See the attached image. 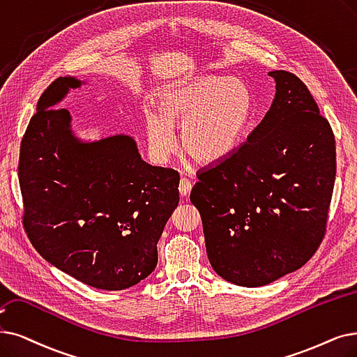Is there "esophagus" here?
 <instances>
[{
	"label": "esophagus",
	"instance_id": "esophagus-1",
	"mask_svg": "<svg viewBox=\"0 0 357 357\" xmlns=\"http://www.w3.org/2000/svg\"><path fill=\"white\" fill-rule=\"evenodd\" d=\"M191 188H192L191 181L187 179V178H181V181H179V194H181L182 197L188 195V192L191 191Z\"/></svg>",
	"mask_w": 357,
	"mask_h": 357
}]
</instances>
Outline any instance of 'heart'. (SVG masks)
<instances>
[{"instance_id": "1", "label": "heart", "mask_w": 357, "mask_h": 357, "mask_svg": "<svg viewBox=\"0 0 357 357\" xmlns=\"http://www.w3.org/2000/svg\"><path fill=\"white\" fill-rule=\"evenodd\" d=\"M160 105L162 111L147 112L153 158L163 163L176 151L178 126L185 151L198 162L214 163L230 156L243 140L252 96L239 79L210 75L169 87Z\"/></svg>"}]
</instances>
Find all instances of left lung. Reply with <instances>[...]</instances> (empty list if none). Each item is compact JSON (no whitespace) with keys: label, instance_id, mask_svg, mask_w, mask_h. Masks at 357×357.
<instances>
[{"label":"left lung","instance_id":"obj_1","mask_svg":"<svg viewBox=\"0 0 357 357\" xmlns=\"http://www.w3.org/2000/svg\"><path fill=\"white\" fill-rule=\"evenodd\" d=\"M275 98L246 140L197 172L191 203L207 255L225 280L268 284L301 268L327 231L335 138L305 83L277 70Z\"/></svg>","mask_w":357,"mask_h":357}]
</instances>
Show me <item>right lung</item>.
<instances>
[{
    "label": "right lung",
    "mask_w": 357,
    "mask_h": 357,
    "mask_svg": "<svg viewBox=\"0 0 357 357\" xmlns=\"http://www.w3.org/2000/svg\"><path fill=\"white\" fill-rule=\"evenodd\" d=\"M71 77L39 98L20 144L23 227L52 266L91 287L122 290L158 264V241L179 203V174L142 160L131 137L83 144L70 114L54 107Z\"/></svg>",
    "instance_id": "add662e5"
}]
</instances>
